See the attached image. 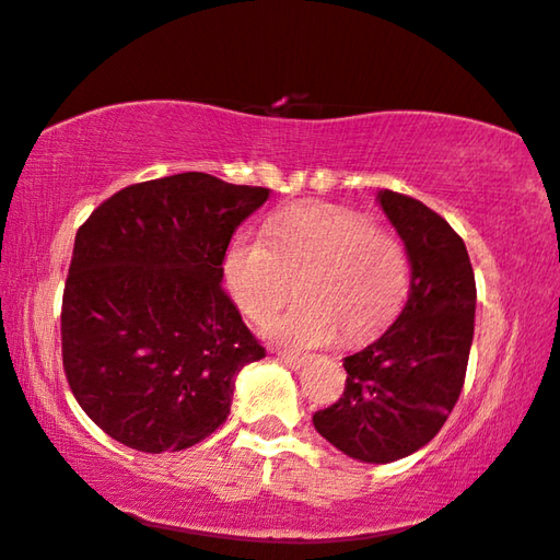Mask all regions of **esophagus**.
<instances>
[{"label": "esophagus", "instance_id": "obj_1", "mask_svg": "<svg viewBox=\"0 0 560 560\" xmlns=\"http://www.w3.org/2000/svg\"><path fill=\"white\" fill-rule=\"evenodd\" d=\"M279 359L287 363L289 369H301L306 363L304 353H294V351H279Z\"/></svg>", "mask_w": 560, "mask_h": 560}]
</instances>
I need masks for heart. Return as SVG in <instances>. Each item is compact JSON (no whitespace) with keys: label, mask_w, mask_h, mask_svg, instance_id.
<instances>
[{"label":"heart","mask_w":560,"mask_h":560,"mask_svg":"<svg viewBox=\"0 0 560 560\" xmlns=\"http://www.w3.org/2000/svg\"><path fill=\"white\" fill-rule=\"evenodd\" d=\"M226 287L236 306L264 322L299 291V304L266 326L273 341L316 349L366 339L398 314L408 294V256L398 236L359 211L301 203L271 221L269 238L238 234L226 252Z\"/></svg>","instance_id":"obj_1"}]
</instances>
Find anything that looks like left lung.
I'll return each instance as SVG.
<instances>
[{
    "label": "left lung",
    "instance_id": "obj_1",
    "mask_svg": "<svg viewBox=\"0 0 560 560\" xmlns=\"http://www.w3.org/2000/svg\"><path fill=\"white\" fill-rule=\"evenodd\" d=\"M406 246L411 289L396 322L343 359L341 398L314 413L322 436L363 464H392L423 448L460 396L474 341L476 279L466 244L419 199L378 191Z\"/></svg>",
    "mask_w": 560,
    "mask_h": 560
}]
</instances>
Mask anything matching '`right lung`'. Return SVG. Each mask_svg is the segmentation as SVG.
<instances>
[{
    "mask_svg": "<svg viewBox=\"0 0 560 560\" xmlns=\"http://www.w3.org/2000/svg\"><path fill=\"white\" fill-rule=\"evenodd\" d=\"M264 186L184 172L131 184L74 238L61 361L79 406L124 446L162 454L211 436L234 378L266 357L221 289L229 242Z\"/></svg>",
    "mask_w": 560,
    "mask_h": 560,
    "instance_id": "obj_1",
    "label": "right lung"
}]
</instances>
